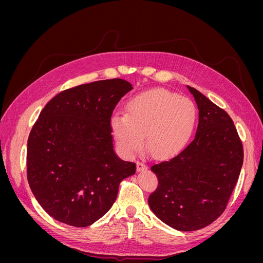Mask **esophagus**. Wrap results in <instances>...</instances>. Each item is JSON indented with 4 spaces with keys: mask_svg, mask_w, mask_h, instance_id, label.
Wrapping results in <instances>:
<instances>
[{
    "mask_svg": "<svg viewBox=\"0 0 263 263\" xmlns=\"http://www.w3.org/2000/svg\"><path fill=\"white\" fill-rule=\"evenodd\" d=\"M147 168H148V166H147L146 163H144L142 161H137V170L138 171H144Z\"/></svg>",
    "mask_w": 263,
    "mask_h": 263,
    "instance_id": "1",
    "label": "esophagus"
}]
</instances>
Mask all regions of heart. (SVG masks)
Instances as JSON below:
<instances>
[{
  "mask_svg": "<svg viewBox=\"0 0 263 263\" xmlns=\"http://www.w3.org/2000/svg\"><path fill=\"white\" fill-rule=\"evenodd\" d=\"M197 119L194 103L165 89H154L133 98L126 114H116L110 126L118 147L132 156L145 148L155 158L179 154L192 136Z\"/></svg>",
  "mask_w": 263,
  "mask_h": 263,
  "instance_id": "heart-1",
  "label": "heart"
}]
</instances>
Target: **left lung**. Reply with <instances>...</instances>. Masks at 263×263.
<instances>
[{"instance_id":"obj_1","label":"left lung","mask_w":263,"mask_h":263,"mask_svg":"<svg viewBox=\"0 0 263 263\" xmlns=\"http://www.w3.org/2000/svg\"><path fill=\"white\" fill-rule=\"evenodd\" d=\"M198 108L195 138L168 161L151 165L158 186L148 203L168 226L193 232L226 210L243 162L242 142L233 119L194 87Z\"/></svg>"}]
</instances>
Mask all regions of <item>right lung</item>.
Masks as SVG:
<instances>
[{
  "label": "right lung",
  "instance_id": "obj_1",
  "mask_svg": "<svg viewBox=\"0 0 263 263\" xmlns=\"http://www.w3.org/2000/svg\"><path fill=\"white\" fill-rule=\"evenodd\" d=\"M132 89L123 79L81 84L55 95L39 114L27 142V180L55 220L90 226L112 208L119 183L136 172L115 154L110 126Z\"/></svg>",
  "mask_w": 263,
  "mask_h": 263
}]
</instances>
